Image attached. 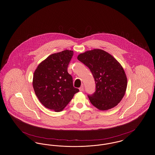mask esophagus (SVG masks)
I'll list each match as a JSON object with an SVG mask.
<instances>
[{
  "label": "esophagus",
  "instance_id": "esophagus-1",
  "mask_svg": "<svg viewBox=\"0 0 155 155\" xmlns=\"http://www.w3.org/2000/svg\"><path fill=\"white\" fill-rule=\"evenodd\" d=\"M79 90H80V91L82 92V91H84V86H83V85H82V86L79 88Z\"/></svg>",
  "mask_w": 155,
  "mask_h": 155
}]
</instances>
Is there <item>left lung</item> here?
<instances>
[{
	"instance_id": "obj_1",
	"label": "left lung",
	"mask_w": 155,
	"mask_h": 155,
	"mask_svg": "<svg viewBox=\"0 0 155 155\" xmlns=\"http://www.w3.org/2000/svg\"><path fill=\"white\" fill-rule=\"evenodd\" d=\"M77 59L90 69L94 79L96 91L87 95L92 104L101 111L118 105L127 85L121 64L111 55L100 49L80 54Z\"/></svg>"
}]
</instances>
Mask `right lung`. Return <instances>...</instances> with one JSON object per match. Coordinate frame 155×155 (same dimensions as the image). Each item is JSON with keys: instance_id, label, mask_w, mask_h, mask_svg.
Returning a JSON list of instances; mask_svg holds the SVG:
<instances>
[{"instance_id": "obj_1", "label": "right lung", "mask_w": 155, "mask_h": 155, "mask_svg": "<svg viewBox=\"0 0 155 155\" xmlns=\"http://www.w3.org/2000/svg\"><path fill=\"white\" fill-rule=\"evenodd\" d=\"M73 54L70 50L53 54L35 71L33 87L35 94L45 107L52 111H62L79 92L73 87L72 76L68 72Z\"/></svg>"}]
</instances>
